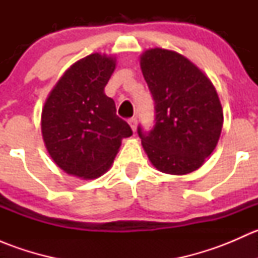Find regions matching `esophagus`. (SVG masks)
<instances>
[{
	"label": "esophagus",
	"instance_id": "esophagus-1",
	"mask_svg": "<svg viewBox=\"0 0 258 258\" xmlns=\"http://www.w3.org/2000/svg\"><path fill=\"white\" fill-rule=\"evenodd\" d=\"M128 123H130V126H131L132 131H134V132L136 131V130H137V118H136V117H132V118H130Z\"/></svg>",
	"mask_w": 258,
	"mask_h": 258
}]
</instances>
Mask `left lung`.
Here are the masks:
<instances>
[{
  "mask_svg": "<svg viewBox=\"0 0 258 258\" xmlns=\"http://www.w3.org/2000/svg\"><path fill=\"white\" fill-rule=\"evenodd\" d=\"M155 101V126L139 136L158 171L182 176L199 170L220 140L223 111L211 80L183 54L160 47L140 57Z\"/></svg>",
  "mask_w": 258,
  "mask_h": 258,
  "instance_id": "left-lung-1",
  "label": "left lung"
}]
</instances>
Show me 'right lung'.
<instances>
[{
  "instance_id": "add662e5",
  "label": "right lung",
  "mask_w": 258,
  "mask_h": 258,
  "mask_svg": "<svg viewBox=\"0 0 258 258\" xmlns=\"http://www.w3.org/2000/svg\"><path fill=\"white\" fill-rule=\"evenodd\" d=\"M116 57L92 53L75 62L49 92L41 114V131L53 162L71 176H102L131 127L116 114L105 87Z\"/></svg>"
}]
</instances>
